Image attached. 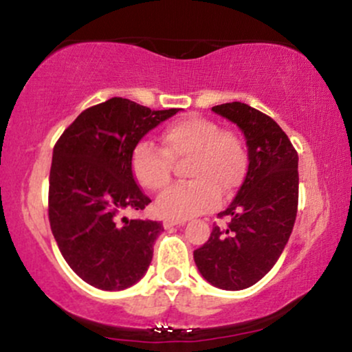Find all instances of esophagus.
Segmentation results:
<instances>
[{
    "instance_id": "obj_1",
    "label": "esophagus",
    "mask_w": 352,
    "mask_h": 352,
    "mask_svg": "<svg viewBox=\"0 0 352 352\" xmlns=\"http://www.w3.org/2000/svg\"><path fill=\"white\" fill-rule=\"evenodd\" d=\"M186 223V219H175V218H164L163 219V226L168 229V228H173V226H177V224H184Z\"/></svg>"
}]
</instances>
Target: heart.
I'll use <instances>...</instances> for the list:
<instances>
[{
    "mask_svg": "<svg viewBox=\"0 0 352 352\" xmlns=\"http://www.w3.org/2000/svg\"><path fill=\"white\" fill-rule=\"evenodd\" d=\"M163 148L149 141L134 146L131 169L148 191H161L171 183L175 164H184L189 183L173 186L157 197L163 216L186 219L211 211L219 204L221 191L232 195L246 177L250 153L244 140L232 129H221L214 120L189 114L166 124Z\"/></svg>",
    "mask_w": 352,
    "mask_h": 352,
    "instance_id": "1",
    "label": "heart"
}]
</instances>
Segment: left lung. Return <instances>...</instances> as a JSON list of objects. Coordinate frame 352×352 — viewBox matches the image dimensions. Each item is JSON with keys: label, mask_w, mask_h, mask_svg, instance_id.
Listing matches in <instances>:
<instances>
[{"label": "left lung", "mask_w": 352, "mask_h": 352, "mask_svg": "<svg viewBox=\"0 0 352 352\" xmlns=\"http://www.w3.org/2000/svg\"><path fill=\"white\" fill-rule=\"evenodd\" d=\"M211 109L243 129L250 166L238 195L218 214L229 218L228 226H212L195 263L212 286L239 291L271 271L289 239L299 199L298 153L267 114L239 101Z\"/></svg>", "instance_id": "left-lung-1"}]
</instances>
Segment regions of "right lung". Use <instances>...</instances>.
Instances as JSON below:
<instances>
[{
    "mask_svg": "<svg viewBox=\"0 0 352 352\" xmlns=\"http://www.w3.org/2000/svg\"><path fill=\"white\" fill-rule=\"evenodd\" d=\"M177 111L111 98L85 109L54 144L51 231L71 270L98 289H126L148 271L163 224L121 216L151 203L134 179L131 155L146 133Z\"/></svg>",
    "mask_w": 352,
    "mask_h": 352,
    "instance_id": "obj_1",
    "label": "right lung"
}]
</instances>
